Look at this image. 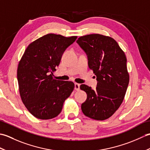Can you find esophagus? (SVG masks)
I'll return each mask as SVG.
<instances>
[{
    "label": "esophagus",
    "mask_w": 150,
    "mask_h": 150,
    "mask_svg": "<svg viewBox=\"0 0 150 150\" xmlns=\"http://www.w3.org/2000/svg\"><path fill=\"white\" fill-rule=\"evenodd\" d=\"M75 90L79 91L80 90V84L78 83H75Z\"/></svg>",
    "instance_id": "1"
}]
</instances>
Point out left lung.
<instances>
[{
    "label": "left lung",
    "instance_id": "1",
    "mask_svg": "<svg viewBox=\"0 0 150 150\" xmlns=\"http://www.w3.org/2000/svg\"><path fill=\"white\" fill-rule=\"evenodd\" d=\"M77 43L87 55L88 66L96 75V90L81 84L87 94L81 104L86 116L97 120L110 118L122 104L129 84L125 54L113 38L100 34L79 37Z\"/></svg>",
    "mask_w": 150,
    "mask_h": 150
}]
</instances>
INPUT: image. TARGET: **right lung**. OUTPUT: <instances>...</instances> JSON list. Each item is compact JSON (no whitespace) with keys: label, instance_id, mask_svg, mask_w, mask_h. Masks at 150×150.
<instances>
[{"label":"right lung","instance_id":"1","mask_svg":"<svg viewBox=\"0 0 150 150\" xmlns=\"http://www.w3.org/2000/svg\"><path fill=\"white\" fill-rule=\"evenodd\" d=\"M77 38L47 34L31 42L19 62L17 80L21 99L37 119H51L59 115L74 89L73 82L57 81L52 76L64 51Z\"/></svg>","mask_w":150,"mask_h":150}]
</instances>
